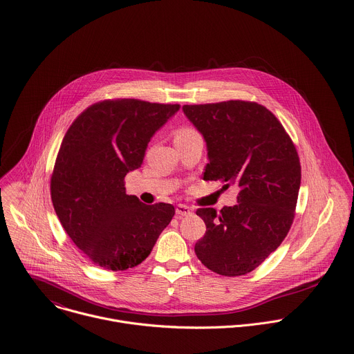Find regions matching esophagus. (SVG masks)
<instances>
[{"label":"esophagus","mask_w":354,"mask_h":354,"mask_svg":"<svg viewBox=\"0 0 354 354\" xmlns=\"http://www.w3.org/2000/svg\"><path fill=\"white\" fill-rule=\"evenodd\" d=\"M175 212H176V215H179V216H186V215H190V214H192V209H190L187 205H185V204H179V205H176V208H175Z\"/></svg>","instance_id":"1"}]
</instances>
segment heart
I'll return each mask as SVG.
<instances>
[{
  "mask_svg": "<svg viewBox=\"0 0 354 354\" xmlns=\"http://www.w3.org/2000/svg\"><path fill=\"white\" fill-rule=\"evenodd\" d=\"M192 132H194V131H192V129H180L176 135H187V133H192Z\"/></svg>",
  "mask_w": 354,
  "mask_h": 354,
  "instance_id": "1",
  "label": "heart"
}]
</instances>
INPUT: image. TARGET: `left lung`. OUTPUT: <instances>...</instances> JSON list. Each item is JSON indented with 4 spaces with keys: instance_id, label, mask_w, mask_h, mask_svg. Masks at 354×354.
<instances>
[{
    "instance_id": "obj_1",
    "label": "left lung",
    "mask_w": 354,
    "mask_h": 354,
    "mask_svg": "<svg viewBox=\"0 0 354 354\" xmlns=\"http://www.w3.org/2000/svg\"><path fill=\"white\" fill-rule=\"evenodd\" d=\"M182 109L207 146L204 179L239 190L238 204L219 212L197 209L207 230L194 246L196 256L219 275L252 272L292 226L301 180L297 151L275 115L260 104L230 100Z\"/></svg>"
}]
</instances>
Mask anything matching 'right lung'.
Segmentation results:
<instances>
[{
    "instance_id": "right-lung-1",
    "label": "right lung",
    "mask_w": 354,
    "mask_h": 354,
    "mask_svg": "<svg viewBox=\"0 0 354 354\" xmlns=\"http://www.w3.org/2000/svg\"><path fill=\"white\" fill-rule=\"evenodd\" d=\"M179 108L133 98L102 101L68 129L51 198L68 236L94 264L112 271L139 266L175 215L171 204L147 205L127 194L124 179L142 167L151 138Z\"/></svg>"
}]
</instances>
